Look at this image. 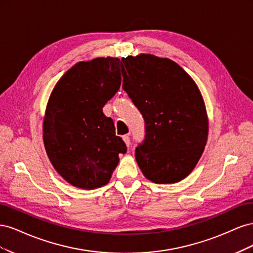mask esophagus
I'll return each instance as SVG.
<instances>
[{
	"instance_id": "obj_1",
	"label": "esophagus",
	"mask_w": 253,
	"mask_h": 253,
	"mask_svg": "<svg viewBox=\"0 0 253 253\" xmlns=\"http://www.w3.org/2000/svg\"><path fill=\"white\" fill-rule=\"evenodd\" d=\"M122 139H124V141L126 142V144L127 145V147H129V144H131V139H129V136L128 135H125L124 137H122Z\"/></svg>"
}]
</instances>
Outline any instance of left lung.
Masks as SVG:
<instances>
[{"instance_id": "1", "label": "left lung", "mask_w": 253, "mask_h": 253, "mask_svg": "<svg viewBox=\"0 0 253 253\" xmlns=\"http://www.w3.org/2000/svg\"><path fill=\"white\" fill-rule=\"evenodd\" d=\"M124 88L144 119L136 162L155 183L180 181L193 171L208 139V116L193 79L168 58L121 59Z\"/></svg>"}]
</instances>
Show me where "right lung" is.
<instances>
[{
	"mask_svg": "<svg viewBox=\"0 0 253 253\" xmlns=\"http://www.w3.org/2000/svg\"><path fill=\"white\" fill-rule=\"evenodd\" d=\"M124 68L118 58L81 61L56 84L43 121V141L56 171L74 187L106 185L126 145L103 106L117 93Z\"/></svg>",
	"mask_w": 253,
	"mask_h": 253,
	"instance_id": "1",
	"label": "right lung"
}]
</instances>
